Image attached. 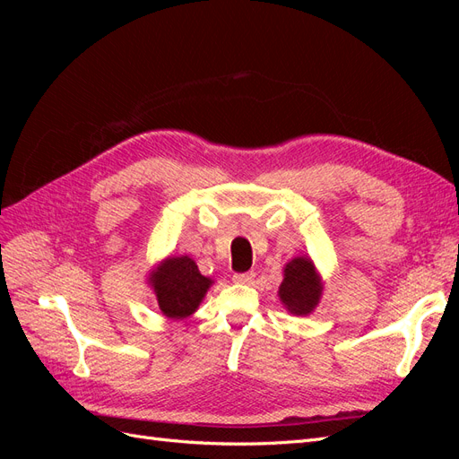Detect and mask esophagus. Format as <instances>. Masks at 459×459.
I'll list each match as a JSON object with an SVG mask.
<instances>
[{
	"label": "esophagus",
	"instance_id": "obj_1",
	"mask_svg": "<svg viewBox=\"0 0 459 459\" xmlns=\"http://www.w3.org/2000/svg\"><path fill=\"white\" fill-rule=\"evenodd\" d=\"M255 272H243V273H233V281L235 283H253L255 280Z\"/></svg>",
	"mask_w": 459,
	"mask_h": 459
}]
</instances>
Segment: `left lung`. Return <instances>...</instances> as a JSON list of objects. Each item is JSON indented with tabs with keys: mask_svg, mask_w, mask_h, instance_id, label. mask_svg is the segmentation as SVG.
<instances>
[{
	"mask_svg": "<svg viewBox=\"0 0 459 459\" xmlns=\"http://www.w3.org/2000/svg\"><path fill=\"white\" fill-rule=\"evenodd\" d=\"M322 295L314 264L308 258H295L285 266V277L280 287V299L285 308L299 316H307Z\"/></svg>",
	"mask_w": 459,
	"mask_h": 459,
	"instance_id": "8db88e82",
	"label": "left lung"
}]
</instances>
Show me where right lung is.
Here are the masks:
<instances>
[{
    "mask_svg": "<svg viewBox=\"0 0 459 459\" xmlns=\"http://www.w3.org/2000/svg\"><path fill=\"white\" fill-rule=\"evenodd\" d=\"M151 285L155 287L159 308L164 316L182 319L197 310L211 280L204 277L197 264L189 256L169 258L162 266L151 273Z\"/></svg>",
    "mask_w": 459,
    "mask_h": 459,
    "instance_id": "right-lung-1",
    "label": "right lung"
}]
</instances>
